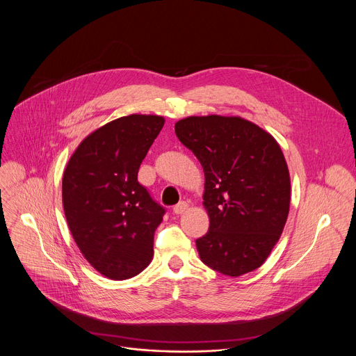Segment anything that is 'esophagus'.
<instances>
[{
    "label": "esophagus",
    "instance_id": "obj_1",
    "mask_svg": "<svg viewBox=\"0 0 356 356\" xmlns=\"http://www.w3.org/2000/svg\"><path fill=\"white\" fill-rule=\"evenodd\" d=\"M187 209H188L187 202H186V201H180V202H177V204L173 207V211H175V214H183Z\"/></svg>",
    "mask_w": 356,
    "mask_h": 356
}]
</instances>
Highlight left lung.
<instances>
[{
	"label": "left lung",
	"mask_w": 356,
	"mask_h": 356,
	"mask_svg": "<svg viewBox=\"0 0 356 356\" xmlns=\"http://www.w3.org/2000/svg\"><path fill=\"white\" fill-rule=\"evenodd\" d=\"M175 131L204 169L210 227L195 239L201 261L234 277L258 269L289 216L290 176L280 146L239 117H188Z\"/></svg>",
	"instance_id": "1"
}]
</instances>
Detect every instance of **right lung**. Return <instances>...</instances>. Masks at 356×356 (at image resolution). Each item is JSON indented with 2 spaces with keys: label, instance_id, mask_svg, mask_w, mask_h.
I'll list each match as a JSON object with an SVG mask.
<instances>
[{
  "label": "right lung",
  "instance_id": "right-lung-1",
  "mask_svg": "<svg viewBox=\"0 0 356 356\" xmlns=\"http://www.w3.org/2000/svg\"><path fill=\"white\" fill-rule=\"evenodd\" d=\"M165 120L128 115L90 134L63 175V207L84 258L114 280L142 272L166 209L138 181V170Z\"/></svg>",
  "mask_w": 356,
  "mask_h": 356
}]
</instances>
